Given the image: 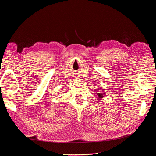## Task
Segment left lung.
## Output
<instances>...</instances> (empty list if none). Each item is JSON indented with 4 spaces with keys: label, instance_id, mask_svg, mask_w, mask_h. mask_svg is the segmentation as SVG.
<instances>
[{
    "label": "left lung",
    "instance_id": "1",
    "mask_svg": "<svg viewBox=\"0 0 156 156\" xmlns=\"http://www.w3.org/2000/svg\"><path fill=\"white\" fill-rule=\"evenodd\" d=\"M103 94H105V93H103ZM98 97L100 98H103V94H101V93H98Z\"/></svg>",
    "mask_w": 156,
    "mask_h": 156
}]
</instances>
